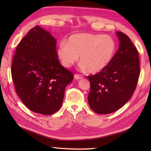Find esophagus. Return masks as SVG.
<instances>
[{
  "label": "esophagus",
  "mask_w": 151,
  "mask_h": 151,
  "mask_svg": "<svg viewBox=\"0 0 151 151\" xmlns=\"http://www.w3.org/2000/svg\"><path fill=\"white\" fill-rule=\"evenodd\" d=\"M75 78L76 80H79V79L83 78V76L80 75H75Z\"/></svg>",
  "instance_id": "obj_1"
}]
</instances>
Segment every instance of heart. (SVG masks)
I'll use <instances>...</instances> for the list:
<instances>
[{"instance_id":"heart-1","label":"heart","mask_w":151,"mask_h":151,"mask_svg":"<svg viewBox=\"0 0 151 151\" xmlns=\"http://www.w3.org/2000/svg\"><path fill=\"white\" fill-rule=\"evenodd\" d=\"M116 50L114 39L109 35L76 33L62 41L57 48V56L63 66L68 68L78 60L80 67L90 73H97L109 65Z\"/></svg>"}]
</instances>
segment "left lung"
<instances>
[{
    "label": "left lung",
    "mask_w": 151,
    "mask_h": 151,
    "mask_svg": "<svg viewBox=\"0 0 151 151\" xmlns=\"http://www.w3.org/2000/svg\"><path fill=\"white\" fill-rule=\"evenodd\" d=\"M119 49L109 65L99 73L88 76L91 91L88 104L101 114L112 113L126 104L133 94L140 75L139 53L129 37L116 32Z\"/></svg>",
    "instance_id": "left-lung-1"
}]
</instances>
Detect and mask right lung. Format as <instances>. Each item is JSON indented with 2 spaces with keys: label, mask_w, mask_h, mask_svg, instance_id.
I'll list each match as a JSON object with an SVG mask.
<instances>
[{
  "label": "right lung",
  "mask_w": 151,
  "mask_h": 151,
  "mask_svg": "<svg viewBox=\"0 0 151 151\" xmlns=\"http://www.w3.org/2000/svg\"><path fill=\"white\" fill-rule=\"evenodd\" d=\"M57 40L48 30L33 27L17 46L11 74L15 90L28 109L50 115L62 106L73 73L60 65Z\"/></svg>",
  "instance_id": "1"
}]
</instances>
